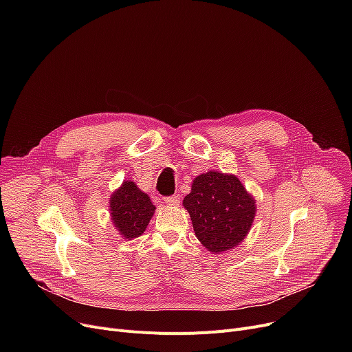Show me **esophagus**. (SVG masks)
Segmentation results:
<instances>
[{"label": "esophagus", "mask_w": 352, "mask_h": 352, "mask_svg": "<svg viewBox=\"0 0 352 352\" xmlns=\"http://www.w3.org/2000/svg\"><path fill=\"white\" fill-rule=\"evenodd\" d=\"M165 204L168 206H178L179 204V195H171V197H164L162 198Z\"/></svg>", "instance_id": "obj_1"}]
</instances>
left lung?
<instances>
[{"instance_id":"1","label":"left lung","mask_w":352,"mask_h":352,"mask_svg":"<svg viewBox=\"0 0 352 352\" xmlns=\"http://www.w3.org/2000/svg\"><path fill=\"white\" fill-rule=\"evenodd\" d=\"M199 243L219 254L241 244L255 217V199L235 175L208 171L192 181L184 198Z\"/></svg>"}]
</instances>
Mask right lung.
<instances>
[{"mask_svg":"<svg viewBox=\"0 0 352 352\" xmlns=\"http://www.w3.org/2000/svg\"><path fill=\"white\" fill-rule=\"evenodd\" d=\"M109 211L117 231L125 239H133L140 236L150 224L155 206L134 181H124L109 198Z\"/></svg>","mask_w":352,"mask_h":352,"instance_id":"1","label":"right lung"}]
</instances>
